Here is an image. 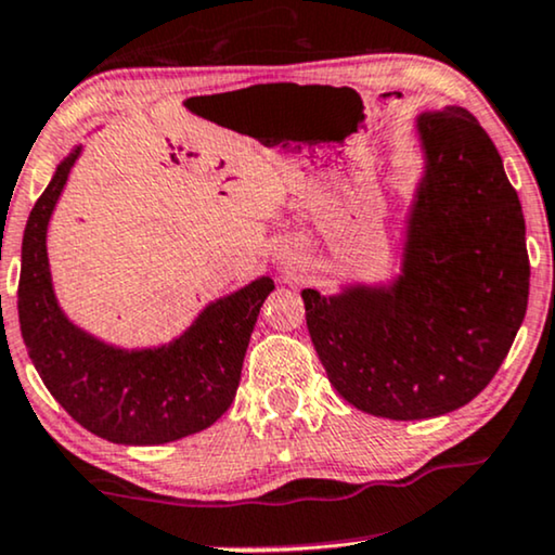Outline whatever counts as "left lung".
<instances>
[{
    "mask_svg": "<svg viewBox=\"0 0 555 555\" xmlns=\"http://www.w3.org/2000/svg\"><path fill=\"white\" fill-rule=\"evenodd\" d=\"M427 171L404 276L389 292L305 289L307 330L356 410L425 420L472 402L528 310L525 217L492 138L464 107L420 115Z\"/></svg>",
    "mask_w": 555,
    "mask_h": 555,
    "instance_id": "8db88e82",
    "label": "left lung"
}]
</instances>
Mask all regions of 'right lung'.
I'll list each match as a JSON object with an SVG mask.
<instances>
[{
    "mask_svg": "<svg viewBox=\"0 0 555 555\" xmlns=\"http://www.w3.org/2000/svg\"><path fill=\"white\" fill-rule=\"evenodd\" d=\"M76 156L61 160L25 225L17 310L27 353L63 410L109 443L160 446L205 430L233 404L273 282L261 276L209 305L166 348L128 353L81 333L55 305L46 256L48 220Z\"/></svg>",
    "mask_w": 555,
    "mask_h": 555,
    "instance_id": "obj_1",
    "label": "right lung"
}]
</instances>
